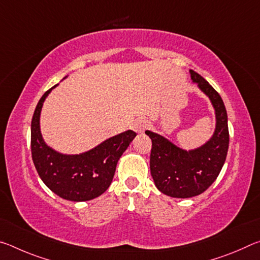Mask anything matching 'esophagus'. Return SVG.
Returning a JSON list of instances; mask_svg holds the SVG:
<instances>
[{
	"mask_svg": "<svg viewBox=\"0 0 260 260\" xmlns=\"http://www.w3.org/2000/svg\"><path fill=\"white\" fill-rule=\"evenodd\" d=\"M149 127V122L146 119H139L136 120L133 124V129L138 133H141V132L146 131Z\"/></svg>",
	"mask_w": 260,
	"mask_h": 260,
	"instance_id": "esophagus-1",
	"label": "esophagus"
}]
</instances>
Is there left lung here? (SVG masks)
<instances>
[{
  "label": "left lung",
  "mask_w": 260,
  "mask_h": 260,
  "mask_svg": "<svg viewBox=\"0 0 260 260\" xmlns=\"http://www.w3.org/2000/svg\"><path fill=\"white\" fill-rule=\"evenodd\" d=\"M190 77L200 89L209 96L215 111V131L203 146L186 151L165 139L164 136L146 131L151 139L150 172L158 190L167 196L188 199L204 192L221 171L225 164L230 133L227 111L218 91L190 70Z\"/></svg>",
  "instance_id": "obj_1"
}]
</instances>
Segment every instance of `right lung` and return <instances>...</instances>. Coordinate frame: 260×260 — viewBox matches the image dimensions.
<instances>
[{
	"instance_id": "right-lung-1",
	"label": "right lung",
	"mask_w": 260,
	"mask_h": 260,
	"mask_svg": "<svg viewBox=\"0 0 260 260\" xmlns=\"http://www.w3.org/2000/svg\"><path fill=\"white\" fill-rule=\"evenodd\" d=\"M52 88L39 101L30 125V150L35 169L46 186L61 199L73 202L96 199L111 184L117 162L136 133L126 131L80 155L55 151L45 143L40 132L41 109Z\"/></svg>"
}]
</instances>
